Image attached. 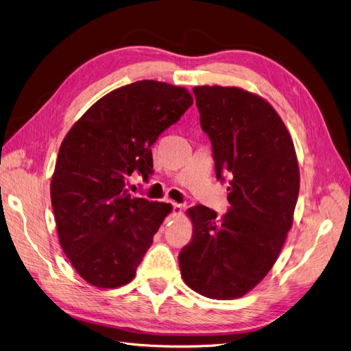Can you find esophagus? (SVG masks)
<instances>
[{
  "mask_svg": "<svg viewBox=\"0 0 351 351\" xmlns=\"http://www.w3.org/2000/svg\"><path fill=\"white\" fill-rule=\"evenodd\" d=\"M173 214L174 215H182L183 214V205L180 204H176V202H173Z\"/></svg>",
  "mask_w": 351,
  "mask_h": 351,
  "instance_id": "obj_1",
  "label": "esophagus"
}]
</instances>
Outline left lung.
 <instances>
[{
	"label": "left lung",
	"instance_id": "obj_1",
	"mask_svg": "<svg viewBox=\"0 0 351 351\" xmlns=\"http://www.w3.org/2000/svg\"><path fill=\"white\" fill-rule=\"evenodd\" d=\"M217 178L231 177L230 210L187 209L193 236L178 254L183 281L215 300L239 299L271 271L293 226L300 189L294 143L272 105L236 86H195Z\"/></svg>",
	"mask_w": 351,
	"mask_h": 351
}]
</instances>
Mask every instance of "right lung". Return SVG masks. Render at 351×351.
Returning <instances> with one entry per match:
<instances>
[{
	"instance_id": "obj_1",
	"label": "right lung",
	"mask_w": 351,
	"mask_h": 351,
	"mask_svg": "<svg viewBox=\"0 0 351 351\" xmlns=\"http://www.w3.org/2000/svg\"><path fill=\"white\" fill-rule=\"evenodd\" d=\"M193 98L141 80L105 95L73 124L51 180L58 240L73 268L98 289L130 282L173 206L127 193L133 171L152 173L151 146Z\"/></svg>"
}]
</instances>
